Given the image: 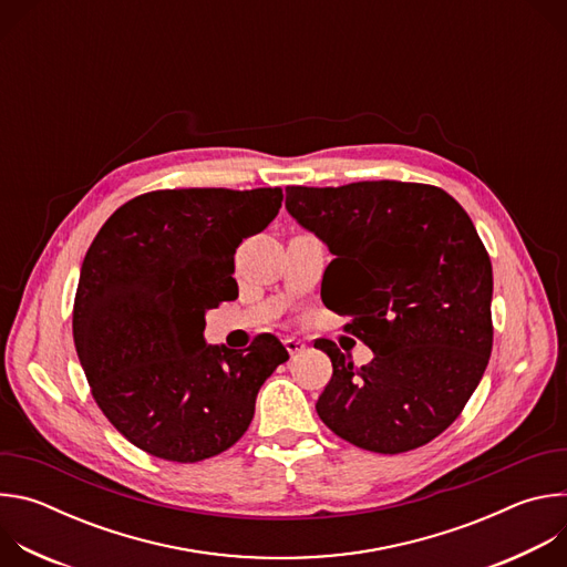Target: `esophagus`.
Listing matches in <instances>:
<instances>
[{
	"instance_id": "34e87169",
	"label": "esophagus",
	"mask_w": 567,
	"mask_h": 567,
	"mask_svg": "<svg viewBox=\"0 0 567 567\" xmlns=\"http://www.w3.org/2000/svg\"><path fill=\"white\" fill-rule=\"evenodd\" d=\"M285 348H287V352L293 357V354H300V352H305V341H300V339H293V337H289V339H285Z\"/></svg>"
}]
</instances>
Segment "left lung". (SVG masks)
Here are the masks:
<instances>
[{
  "mask_svg": "<svg viewBox=\"0 0 567 567\" xmlns=\"http://www.w3.org/2000/svg\"><path fill=\"white\" fill-rule=\"evenodd\" d=\"M285 206L334 256L322 302L374 352L357 368L334 341L313 343L334 368L318 417L374 453L429 444L460 417L494 346L492 260L471 217L442 188L403 182L287 186Z\"/></svg>",
  "mask_w": 567,
  "mask_h": 567,
  "instance_id": "1",
  "label": "left lung"
}]
</instances>
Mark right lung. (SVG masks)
I'll use <instances>...</instances> for the list:
<instances>
[{"label":"right lung","mask_w":567,"mask_h":567,"mask_svg":"<svg viewBox=\"0 0 567 567\" xmlns=\"http://www.w3.org/2000/svg\"><path fill=\"white\" fill-rule=\"evenodd\" d=\"M282 188H175L114 210L85 256L73 343L112 426L168 462H202L247 433L260 385L289 359L274 334L206 346V309L237 298L235 249L265 230Z\"/></svg>","instance_id":"right-lung-1"}]
</instances>
